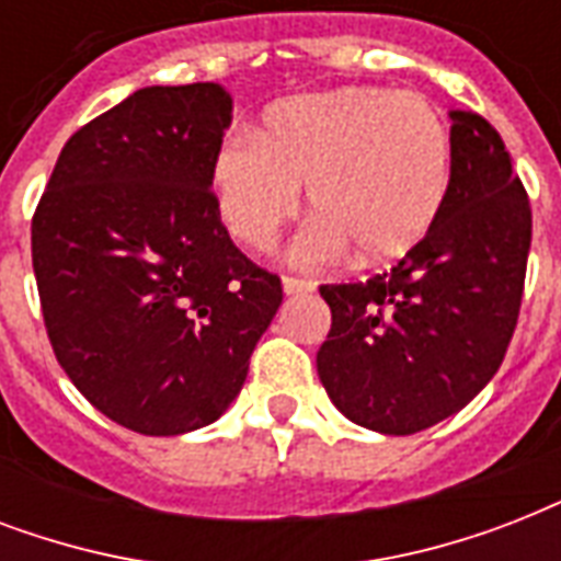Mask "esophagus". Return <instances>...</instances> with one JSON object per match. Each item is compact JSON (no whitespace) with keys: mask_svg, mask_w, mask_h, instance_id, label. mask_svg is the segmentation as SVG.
<instances>
[{"mask_svg":"<svg viewBox=\"0 0 561 561\" xmlns=\"http://www.w3.org/2000/svg\"><path fill=\"white\" fill-rule=\"evenodd\" d=\"M282 290H285V297H302V294H308V290H311V282L285 276V279H282Z\"/></svg>","mask_w":561,"mask_h":561,"instance_id":"esophagus-1","label":"esophagus"}]
</instances>
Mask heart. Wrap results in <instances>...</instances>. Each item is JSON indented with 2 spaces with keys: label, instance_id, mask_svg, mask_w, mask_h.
<instances>
[{
  "label": "heart",
  "instance_id": "heart-1",
  "mask_svg": "<svg viewBox=\"0 0 561 561\" xmlns=\"http://www.w3.org/2000/svg\"><path fill=\"white\" fill-rule=\"evenodd\" d=\"M451 174V130L431 101L352 87L276 101L253 136L220 148L211 188L224 224L264 253L308 186L317 215L294 244L299 264L329 262L350 247L358 262L387 264L431 236Z\"/></svg>",
  "mask_w": 561,
  "mask_h": 561
}]
</instances>
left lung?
I'll list each match as a JSON object with an SVG mask.
<instances>
[{"mask_svg":"<svg viewBox=\"0 0 561 561\" xmlns=\"http://www.w3.org/2000/svg\"><path fill=\"white\" fill-rule=\"evenodd\" d=\"M451 192L431 236L390 273L323 285L332 329L317 375L343 416L408 436L478 396L518 323L533 215L504 139L451 113Z\"/></svg>","mask_w":561,"mask_h":561,"instance_id":"8db88e82","label":"left lung"}]
</instances>
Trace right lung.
Here are the masks:
<instances>
[{"mask_svg": "<svg viewBox=\"0 0 561 561\" xmlns=\"http://www.w3.org/2000/svg\"><path fill=\"white\" fill-rule=\"evenodd\" d=\"M229 125L220 83L136 90L64 145L31 220L51 350L83 399L136 434L224 416L282 306L211 194Z\"/></svg>", "mask_w": 561, "mask_h": 561, "instance_id": "1", "label": "right lung"}]
</instances>
